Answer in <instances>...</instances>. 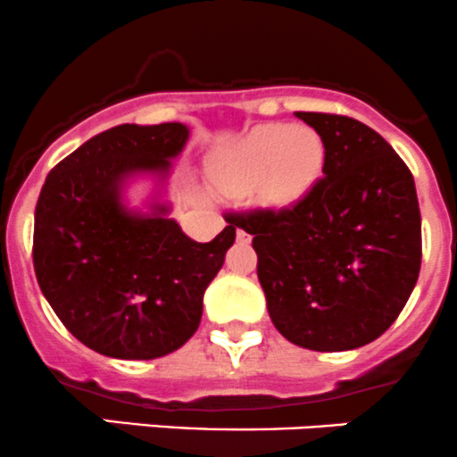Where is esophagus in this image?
<instances>
[{"instance_id": "esophagus-1", "label": "esophagus", "mask_w": 457, "mask_h": 457, "mask_svg": "<svg viewBox=\"0 0 457 457\" xmlns=\"http://www.w3.org/2000/svg\"><path fill=\"white\" fill-rule=\"evenodd\" d=\"M235 235H237V242H242V244L251 242V235H248L244 228H237V233H235Z\"/></svg>"}]
</instances>
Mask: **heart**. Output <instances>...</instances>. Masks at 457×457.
Here are the masks:
<instances>
[{"label": "heart", "mask_w": 457, "mask_h": 457, "mask_svg": "<svg viewBox=\"0 0 457 457\" xmlns=\"http://www.w3.org/2000/svg\"><path fill=\"white\" fill-rule=\"evenodd\" d=\"M324 157V142L315 130L262 124L220 157L215 178L228 195L255 191L262 204L288 209L313 191Z\"/></svg>", "instance_id": "obj_1"}]
</instances>
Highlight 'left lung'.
I'll use <instances>...</instances> for the list:
<instances>
[{
    "label": "left lung",
    "mask_w": 457,
    "mask_h": 457,
    "mask_svg": "<svg viewBox=\"0 0 457 457\" xmlns=\"http://www.w3.org/2000/svg\"><path fill=\"white\" fill-rule=\"evenodd\" d=\"M295 115L322 137L324 178L295 206L235 213L233 222L253 235L275 328L302 349H358L395 322L418 282L413 175L362 121Z\"/></svg>",
    "instance_id": "8db88e82"
}]
</instances>
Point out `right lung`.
I'll return each mask as SVG.
<instances>
[{"label": "right lung", "instance_id": "obj_1", "mask_svg": "<svg viewBox=\"0 0 457 457\" xmlns=\"http://www.w3.org/2000/svg\"><path fill=\"white\" fill-rule=\"evenodd\" d=\"M187 139L179 121L115 126L64 157L39 193V288L77 340L108 358L155 360L187 345L235 242V222L202 244L169 218V204L139 213L121 202L135 175L166 179Z\"/></svg>", "mask_w": 457, "mask_h": 457}]
</instances>
